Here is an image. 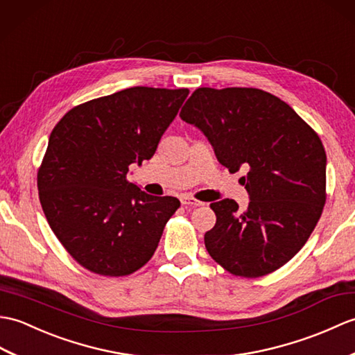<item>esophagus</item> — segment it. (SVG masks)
<instances>
[{"label": "esophagus", "mask_w": 355, "mask_h": 355, "mask_svg": "<svg viewBox=\"0 0 355 355\" xmlns=\"http://www.w3.org/2000/svg\"><path fill=\"white\" fill-rule=\"evenodd\" d=\"M180 203L184 205V207H202V202L200 200H196L194 198H190V196H187V194H182L180 196Z\"/></svg>", "instance_id": "34e87169"}]
</instances>
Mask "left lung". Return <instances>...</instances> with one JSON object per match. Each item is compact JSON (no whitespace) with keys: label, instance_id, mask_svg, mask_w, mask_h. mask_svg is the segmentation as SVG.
Listing matches in <instances>:
<instances>
[{"label":"left lung","instance_id":"1","mask_svg":"<svg viewBox=\"0 0 355 355\" xmlns=\"http://www.w3.org/2000/svg\"><path fill=\"white\" fill-rule=\"evenodd\" d=\"M180 118L198 128L249 194L211 203L217 222L208 254L227 272L258 278L279 269L309 240L325 205L327 155L318 133L286 101L255 88H199Z\"/></svg>","mask_w":355,"mask_h":355}]
</instances>
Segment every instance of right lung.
I'll list each match as a JSON object with an SVG mask.
<instances>
[{
	"label": "right lung",
	"mask_w": 355,
	"mask_h": 355,
	"mask_svg": "<svg viewBox=\"0 0 355 355\" xmlns=\"http://www.w3.org/2000/svg\"><path fill=\"white\" fill-rule=\"evenodd\" d=\"M188 89L133 86L76 106L53 129L37 173L44 214L68 254L105 277L150 259L180 207L129 182V165L155 155Z\"/></svg>",
	"instance_id": "1"
}]
</instances>
